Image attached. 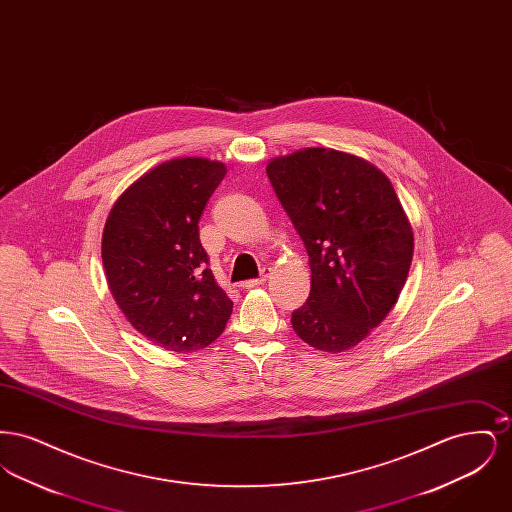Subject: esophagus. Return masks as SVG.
Masks as SVG:
<instances>
[{
	"instance_id": "esophagus-1",
	"label": "esophagus",
	"mask_w": 512,
	"mask_h": 512,
	"mask_svg": "<svg viewBox=\"0 0 512 512\" xmlns=\"http://www.w3.org/2000/svg\"><path fill=\"white\" fill-rule=\"evenodd\" d=\"M268 276H270V268H263V272H261V276H259V278H253V280H245V290H251V288H257V286L265 284V282H267Z\"/></svg>"
}]
</instances>
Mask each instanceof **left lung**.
I'll list each match as a JSON object with an SVG mask.
<instances>
[{"label":"left lung","mask_w":512,"mask_h":512,"mask_svg":"<svg viewBox=\"0 0 512 512\" xmlns=\"http://www.w3.org/2000/svg\"><path fill=\"white\" fill-rule=\"evenodd\" d=\"M267 174L309 253L311 295L295 334L326 353L368 338L388 317L413 263V226L390 178L365 159L303 147L270 159Z\"/></svg>","instance_id":"8db88e82"}]
</instances>
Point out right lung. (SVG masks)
Listing matches in <instances>:
<instances>
[{
    "label": "right lung",
    "instance_id": "right-lung-1",
    "mask_svg": "<svg viewBox=\"0 0 512 512\" xmlns=\"http://www.w3.org/2000/svg\"><path fill=\"white\" fill-rule=\"evenodd\" d=\"M226 167L205 157L165 161L113 203L103 236L105 278L122 315L151 343L176 353L219 338L232 301L207 265L197 222Z\"/></svg>",
    "mask_w": 512,
    "mask_h": 512
}]
</instances>
